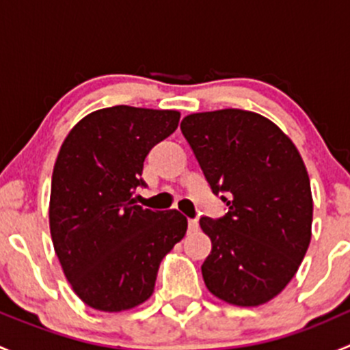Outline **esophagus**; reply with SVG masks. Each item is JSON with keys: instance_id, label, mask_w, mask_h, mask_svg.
I'll return each instance as SVG.
<instances>
[{"instance_id": "obj_1", "label": "esophagus", "mask_w": 350, "mask_h": 350, "mask_svg": "<svg viewBox=\"0 0 350 350\" xmlns=\"http://www.w3.org/2000/svg\"><path fill=\"white\" fill-rule=\"evenodd\" d=\"M198 228H200V224H198L196 218H191V220H188L189 234H193V232H198Z\"/></svg>"}]
</instances>
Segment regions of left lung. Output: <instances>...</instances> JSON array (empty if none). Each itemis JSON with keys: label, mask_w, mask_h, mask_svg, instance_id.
Returning a JSON list of instances; mask_svg holds the SVG:
<instances>
[{"label": "left lung", "mask_w": 350, "mask_h": 350, "mask_svg": "<svg viewBox=\"0 0 350 350\" xmlns=\"http://www.w3.org/2000/svg\"><path fill=\"white\" fill-rule=\"evenodd\" d=\"M181 132L225 217L200 218L211 239L201 266L206 288L237 306L280 295L312 239L310 178L295 144L278 125L245 109L193 113Z\"/></svg>", "instance_id": "left-lung-1"}]
</instances>
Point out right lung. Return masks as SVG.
<instances>
[{
	"label": "right lung",
	"instance_id": "obj_1",
	"mask_svg": "<svg viewBox=\"0 0 350 350\" xmlns=\"http://www.w3.org/2000/svg\"><path fill=\"white\" fill-rule=\"evenodd\" d=\"M179 111L118 105L84 116L52 172L49 224L67 281L88 306L123 312L149 299L159 264L186 234L178 210L135 204L144 161Z\"/></svg>",
	"mask_w": 350,
	"mask_h": 350
}]
</instances>
